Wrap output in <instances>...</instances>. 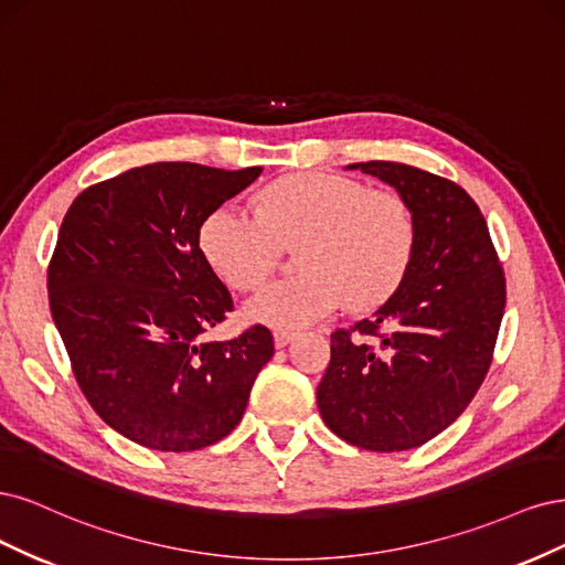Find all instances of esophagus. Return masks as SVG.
Returning <instances> with one entry per match:
<instances>
[{
    "instance_id": "obj_1",
    "label": "esophagus",
    "mask_w": 565,
    "mask_h": 565,
    "mask_svg": "<svg viewBox=\"0 0 565 565\" xmlns=\"http://www.w3.org/2000/svg\"><path fill=\"white\" fill-rule=\"evenodd\" d=\"M298 335V331H294V329H277L275 331V344L277 348H286V344L294 340Z\"/></svg>"
}]
</instances>
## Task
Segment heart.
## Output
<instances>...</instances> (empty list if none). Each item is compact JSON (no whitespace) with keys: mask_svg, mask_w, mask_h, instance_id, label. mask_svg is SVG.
<instances>
[{"mask_svg":"<svg viewBox=\"0 0 565 565\" xmlns=\"http://www.w3.org/2000/svg\"><path fill=\"white\" fill-rule=\"evenodd\" d=\"M209 265L236 294L258 290L296 246L294 277L253 298L246 315L269 326H302L385 302L402 284L417 244L408 199L333 173H290L253 196V215L217 206L199 232Z\"/></svg>","mask_w":565,"mask_h":565,"instance_id":"heart-1","label":"heart"}]
</instances>
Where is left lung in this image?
I'll return each instance as SVG.
<instances>
[{
    "label": "left lung",
    "instance_id": "8db88e82",
    "mask_svg": "<svg viewBox=\"0 0 565 565\" xmlns=\"http://www.w3.org/2000/svg\"><path fill=\"white\" fill-rule=\"evenodd\" d=\"M350 169L408 199L417 244L394 294L331 333L317 402L348 444L408 450L458 420L483 385L507 302L504 269L477 202L458 183L398 161Z\"/></svg>",
    "mask_w": 565,
    "mask_h": 565
}]
</instances>
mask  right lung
<instances>
[{
    "mask_svg": "<svg viewBox=\"0 0 565 565\" xmlns=\"http://www.w3.org/2000/svg\"><path fill=\"white\" fill-rule=\"evenodd\" d=\"M260 173L148 163L86 188L63 217L46 275L51 317L90 408L145 448L185 452L225 439L275 354L263 323L202 340L234 300L199 232Z\"/></svg>",
    "mask_w": 565,
    "mask_h": 565,
    "instance_id": "right-lung-1",
    "label": "right lung"
}]
</instances>
